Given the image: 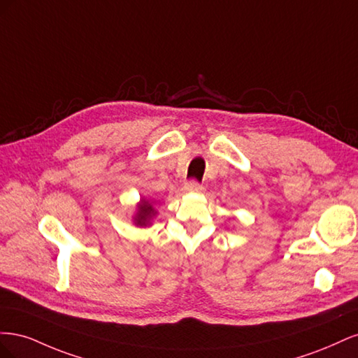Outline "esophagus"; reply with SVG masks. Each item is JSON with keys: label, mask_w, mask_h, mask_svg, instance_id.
I'll use <instances>...</instances> for the list:
<instances>
[{"label": "esophagus", "mask_w": 358, "mask_h": 358, "mask_svg": "<svg viewBox=\"0 0 358 358\" xmlns=\"http://www.w3.org/2000/svg\"><path fill=\"white\" fill-rule=\"evenodd\" d=\"M185 189L188 192H201L203 191V185H201V183H199L197 180H188L185 183Z\"/></svg>", "instance_id": "1"}]
</instances>
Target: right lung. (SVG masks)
I'll return each instance as SVG.
<instances>
[{
  "mask_svg": "<svg viewBox=\"0 0 358 358\" xmlns=\"http://www.w3.org/2000/svg\"><path fill=\"white\" fill-rule=\"evenodd\" d=\"M155 215H157V210L154 208V201L142 199L137 204V212L133 220L137 227H148L150 225V221H152Z\"/></svg>",
  "mask_w": 358,
  "mask_h": 358,
  "instance_id": "right-lung-1",
  "label": "right lung"
}]
</instances>
